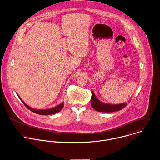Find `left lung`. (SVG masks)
Masks as SVG:
<instances>
[{
	"mask_svg": "<svg viewBox=\"0 0 160 160\" xmlns=\"http://www.w3.org/2000/svg\"><path fill=\"white\" fill-rule=\"evenodd\" d=\"M91 105H92V107L98 112L108 113V112H113L120 110L126 107L127 103H122L120 105L106 104L99 101L96 98L95 94L93 92H92Z\"/></svg>",
	"mask_w": 160,
	"mask_h": 160,
	"instance_id": "1",
	"label": "left lung"
}]
</instances>
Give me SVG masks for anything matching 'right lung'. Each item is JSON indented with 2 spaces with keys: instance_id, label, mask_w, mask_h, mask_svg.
<instances>
[{
  "instance_id": "right-lung-1",
  "label": "right lung",
  "mask_w": 160,
  "mask_h": 160,
  "mask_svg": "<svg viewBox=\"0 0 160 160\" xmlns=\"http://www.w3.org/2000/svg\"><path fill=\"white\" fill-rule=\"evenodd\" d=\"M22 102H23V103L24 104V105L28 108L29 109L30 111H32V112L37 113V114H39V115H52V114H55L56 113H58V112H60L63 107V103H61L60 105H58L57 107H55L54 108H50V109H47V110H35L33 109L32 108H30V107H28V105H27L22 100Z\"/></svg>"
}]
</instances>
